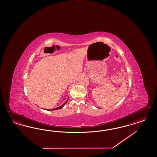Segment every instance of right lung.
<instances>
[{
	"label": "right lung",
	"mask_w": 157,
	"mask_h": 157,
	"mask_svg": "<svg viewBox=\"0 0 157 157\" xmlns=\"http://www.w3.org/2000/svg\"><path fill=\"white\" fill-rule=\"evenodd\" d=\"M68 100H67L62 105V106H60L59 107H57V108H54V109H48V110H56V109H61L62 108H63L65 105H66V104L67 103V102L68 101Z\"/></svg>",
	"instance_id": "add662e5"
}]
</instances>
